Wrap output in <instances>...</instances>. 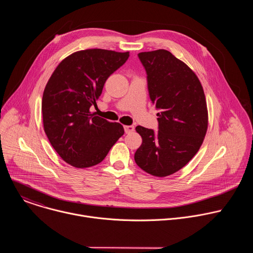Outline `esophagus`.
Masks as SVG:
<instances>
[{"label": "esophagus", "instance_id": "34e87169", "mask_svg": "<svg viewBox=\"0 0 253 253\" xmlns=\"http://www.w3.org/2000/svg\"><path fill=\"white\" fill-rule=\"evenodd\" d=\"M124 130H125V133L129 134V133H132L135 130V128L132 125H128V126L126 125V126H124Z\"/></svg>", "mask_w": 253, "mask_h": 253}]
</instances>
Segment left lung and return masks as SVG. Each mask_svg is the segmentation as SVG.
I'll return each mask as SVG.
<instances>
[{"instance_id":"obj_1","label":"left lung","mask_w":253,"mask_h":253,"mask_svg":"<svg viewBox=\"0 0 253 253\" xmlns=\"http://www.w3.org/2000/svg\"><path fill=\"white\" fill-rule=\"evenodd\" d=\"M147 72L150 99L155 104L159 130L142 126L136 164L145 172L165 177L183 168L200 149L208 128L203 87L194 72L167 50L138 54Z\"/></svg>"}]
</instances>
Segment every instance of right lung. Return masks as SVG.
Instances as JSON below:
<instances>
[{
  "label": "right lung",
  "instance_id": "right-lung-1",
  "mask_svg": "<svg viewBox=\"0 0 253 253\" xmlns=\"http://www.w3.org/2000/svg\"><path fill=\"white\" fill-rule=\"evenodd\" d=\"M129 52L87 49L69 55L54 70L42 99L44 131L68 164H99L124 134L120 123L92 114L106 80L128 59Z\"/></svg>",
  "mask_w": 253,
  "mask_h": 253
}]
</instances>
